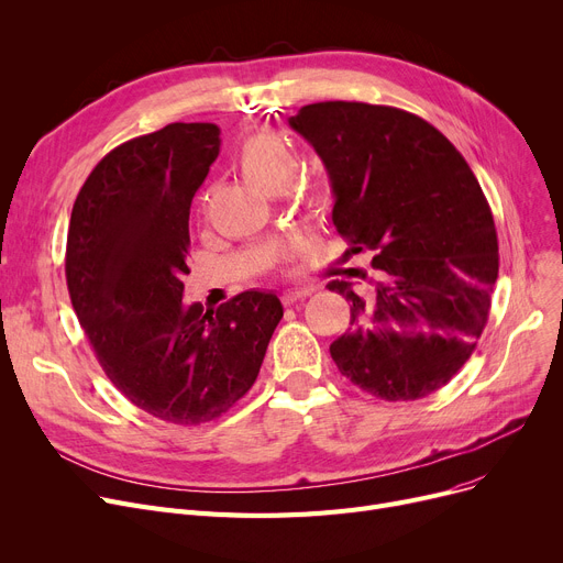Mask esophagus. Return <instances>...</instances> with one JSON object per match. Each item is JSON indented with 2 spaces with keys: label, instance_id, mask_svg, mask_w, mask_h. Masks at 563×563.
Wrapping results in <instances>:
<instances>
[{
  "label": "esophagus",
  "instance_id": "34e87169",
  "mask_svg": "<svg viewBox=\"0 0 563 563\" xmlns=\"http://www.w3.org/2000/svg\"><path fill=\"white\" fill-rule=\"evenodd\" d=\"M312 291H314L312 287H291V289H285V291H283L280 301H283L285 306H291V303H297V301H303V299H308Z\"/></svg>",
  "mask_w": 563,
  "mask_h": 563
}]
</instances>
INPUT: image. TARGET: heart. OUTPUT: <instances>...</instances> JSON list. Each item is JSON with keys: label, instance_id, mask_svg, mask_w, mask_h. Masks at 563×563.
<instances>
[{"label": "heart", "instance_id": "obj_1", "mask_svg": "<svg viewBox=\"0 0 563 563\" xmlns=\"http://www.w3.org/2000/svg\"><path fill=\"white\" fill-rule=\"evenodd\" d=\"M240 166L249 185L266 196L287 191L297 180L299 170L291 147L274 132H257L249 136L240 147ZM306 202L310 210L319 212L329 202V191L314 185L308 189Z\"/></svg>", "mask_w": 563, "mask_h": 563}]
</instances>
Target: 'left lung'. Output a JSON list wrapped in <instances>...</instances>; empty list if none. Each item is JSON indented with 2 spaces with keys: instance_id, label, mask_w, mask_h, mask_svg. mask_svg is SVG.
<instances>
[{
  "instance_id": "1",
  "label": "left lung",
  "mask_w": 563,
  "mask_h": 563,
  "mask_svg": "<svg viewBox=\"0 0 563 563\" xmlns=\"http://www.w3.org/2000/svg\"><path fill=\"white\" fill-rule=\"evenodd\" d=\"M327 166L333 223L380 272L351 303L331 356L353 386L416 401L465 365L482 338L497 280V232L475 173L424 118L367 102H314L289 118Z\"/></svg>"
}]
</instances>
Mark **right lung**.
<instances>
[{
  "mask_svg": "<svg viewBox=\"0 0 563 563\" xmlns=\"http://www.w3.org/2000/svg\"><path fill=\"white\" fill-rule=\"evenodd\" d=\"M219 134L214 123H170L113 147L68 228V291L98 363L134 406L183 427L217 420L251 390L283 319L274 291L207 312L183 303L189 207Z\"/></svg>",
  "mask_w": 563,
  "mask_h": 563,
  "instance_id": "right-lung-1",
  "label": "right lung"
}]
</instances>
